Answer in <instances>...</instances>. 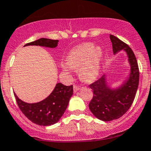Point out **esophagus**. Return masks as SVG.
<instances>
[{"label":"esophagus","mask_w":151,"mask_h":151,"mask_svg":"<svg viewBox=\"0 0 151 151\" xmlns=\"http://www.w3.org/2000/svg\"><path fill=\"white\" fill-rule=\"evenodd\" d=\"M73 89H74V93H76V92L78 91L79 90V86H77V85H74Z\"/></svg>","instance_id":"esophagus-1"}]
</instances>
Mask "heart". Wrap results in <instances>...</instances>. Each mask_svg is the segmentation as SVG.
<instances>
[{
    "label": "heart",
    "mask_w": 151,
    "mask_h": 151,
    "mask_svg": "<svg viewBox=\"0 0 151 151\" xmlns=\"http://www.w3.org/2000/svg\"><path fill=\"white\" fill-rule=\"evenodd\" d=\"M103 57L101 46H93L92 43H82L70 50L61 68L65 72L79 69V75L83 80L91 81L99 75Z\"/></svg>",
    "instance_id": "obj_1"
}]
</instances>
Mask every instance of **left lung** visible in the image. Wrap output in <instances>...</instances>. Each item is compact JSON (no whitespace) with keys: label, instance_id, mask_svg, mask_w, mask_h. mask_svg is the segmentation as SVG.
Segmentation results:
<instances>
[{"label":"left lung","instance_id":"obj_1","mask_svg":"<svg viewBox=\"0 0 151 151\" xmlns=\"http://www.w3.org/2000/svg\"><path fill=\"white\" fill-rule=\"evenodd\" d=\"M110 39L114 55L122 50L126 52L130 72L127 79L117 88L109 86L105 74L89 86L93 96L88 107L96 117L104 122L117 119L127 112L133 103L139 81V66L134 52L116 36L110 34Z\"/></svg>","mask_w":151,"mask_h":151}]
</instances>
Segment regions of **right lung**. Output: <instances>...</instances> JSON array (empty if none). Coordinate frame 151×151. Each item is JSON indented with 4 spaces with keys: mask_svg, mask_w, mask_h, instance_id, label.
I'll use <instances>...</instances> for the list:
<instances>
[{
    "mask_svg": "<svg viewBox=\"0 0 151 151\" xmlns=\"http://www.w3.org/2000/svg\"><path fill=\"white\" fill-rule=\"evenodd\" d=\"M58 40L41 38L27 46H39L54 48L57 47ZM73 94V86H65L58 83L52 93L43 101L35 103H28L19 99L14 92V97L22 112L34 124L41 126H50L57 123L66 110L70 98Z\"/></svg>",
    "mask_w": 151,
    "mask_h": 151,
    "instance_id": "obj_1",
    "label": "right lung"
}]
</instances>
